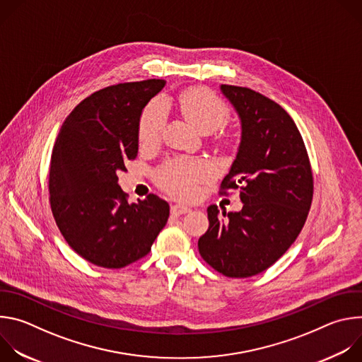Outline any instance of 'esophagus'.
Listing matches in <instances>:
<instances>
[{
    "label": "esophagus",
    "mask_w": 362,
    "mask_h": 362,
    "mask_svg": "<svg viewBox=\"0 0 362 362\" xmlns=\"http://www.w3.org/2000/svg\"><path fill=\"white\" fill-rule=\"evenodd\" d=\"M170 212L173 216H180V215L190 212V209L187 208V206H183V204H173L170 208Z\"/></svg>",
    "instance_id": "esophagus-1"
}]
</instances>
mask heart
<instances>
[{
  "mask_svg": "<svg viewBox=\"0 0 362 362\" xmlns=\"http://www.w3.org/2000/svg\"><path fill=\"white\" fill-rule=\"evenodd\" d=\"M179 107L185 117L199 130L209 133L226 123L229 107L226 103L203 87H192L180 93ZM168 122V105L162 97L147 103L139 120V140L144 146L158 143ZM214 175V166L204 160L175 159L158 172L159 185L170 194L192 199L197 194V185Z\"/></svg>",
  "mask_w": 362,
  "mask_h": 362,
  "instance_id": "b5f03b06",
  "label": "heart"
}]
</instances>
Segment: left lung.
I'll return each mask as SVG.
<instances>
[{"mask_svg":"<svg viewBox=\"0 0 362 362\" xmlns=\"http://www.w3.org/2000/svg\"><path fill=\"white\" fill-rule=\"evenodd\" d=\"M242 123V139L219 193L238 189L243 208H208L209 229L199 238L203 261L228 278H249L272 267L300 233L314 196L311 163L291 116L247 87L222 84Z\"/></svg>","mask_w":362,"mask_h":362,"instance_id":"8db88e82","label":"left lung"}]
</instances>
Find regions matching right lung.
I'll use <instances>...</instances> for the list:
<instances>
[{
  "label": "right lung",
  "instance_id": "obj_1",
  "mask_svg": "<svg viewBox=\"0 0 362 362\" xmlns=\"http://www.w3.org/2000/svg\"><path fill=\"white\" fill-rule=\"evenodd\" d=\"M166 81L120 83L86 97L64 120L51 153L48 190L70 247L93 265L120 269L144 257L165 228L169 203H129L117 173L139 150V120Z\"/></svg>",
  "mask_w": 362,
  "mask_h": 362
}]
</instances>
